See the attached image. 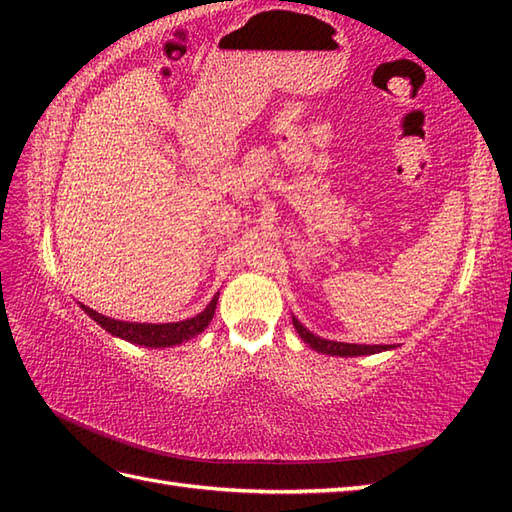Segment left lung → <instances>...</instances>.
<instances>
[{
	"instance_id": "obj_1",
	"label": "left lung",
	"mask_w": 512,
	"mask_h": 512,
	"mask_svg": "<svg viewBox=\"0 0 512 512\" xmlns=\"http://www.w3.org/2000/svg\"><path fill=\"white\" fill-rule=\"evenodd\" d=\"M292 323H295V330L299 332V336L306 341L312 350H317L321 354H330V356H365V354H378L389 350L391 345H356V343H339V341H328L321 339V336L312 334L310 330L303 328V325L292 317Z\"/></svg>"
}]
</instances>
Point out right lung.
<instances>
[{
  "instance_id": "add662e5",
  "label": "right lung",
  "mask_w": 512,
  "mask_h": 512,
  "mask_svg": "<svg viewBox=\"0 0 512 512\" xmlns=\"http://www.w3.org/2000/svg\"><path fill=\"white\" fill-rule=\"evenodd\" d=\"M217 297H220V292H217L209 306H206L200 314H195V317L178 321V323H129V321L105 317V314L96 312L88 306H81V308L88 312V317L99 323L105 332L118 336V339H125L129 343L145 345V347H169V345H180L184 341L193 339L195 334H200L206 325L211 323L215 306H217Z\"/></svg>"
}]
</instances>
